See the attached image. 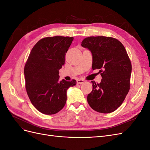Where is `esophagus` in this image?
<instances>
[{
  "label": "esophagus",
  "instance_id": "obj_1",
  "mask_svg": "<svg viewBox=\"0 0 150 150\" xmlns=\"http://www.w3.org/2000/svg\"><path fill=\"white\" fill-rule=\"evenodd\" d=\"M76 82H77V83H78V84H83L84 83L86 82V81L84 80H83V79H77Z\"/></svg>",
  "mask_w": 150,
  "mask_h": 150
}]
</instances>
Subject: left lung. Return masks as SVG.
Masks as SVG:
<instances>
[{"label":"left lung","mask_w":150,"mask_h":150,"mask_svg":"<svg viewBox=\"0 0 150 150\" xmlns=\"http://www.w3.org/2000/svg\"><path fill=\"white\" fill-rule=\"evenodd\" d=\"M81 46L88 49L93 56V69H99L102 81H92L93 90L88 95L93 110L110 113L119 108L130 88L131 63L122 43L115 38L104 36L85 38Z\"/></svg>","instance_id":"8db88e82"}]
</instances>
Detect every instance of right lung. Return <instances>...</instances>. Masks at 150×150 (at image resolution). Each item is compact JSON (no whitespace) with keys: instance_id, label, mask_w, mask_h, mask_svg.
<instances>
[{"instance_id":"add662e5","label":"right lung","mask_w":150,"mask_h":150,"mask_svg":"<svg viewBox=\"0 0 150 150\" xmlns=\"http://www.w3.org/2000/svg\"><path fill=\"white\" fill-rule=\"evenodd\" d=\"M72 37L45 38L32 49L24 67L25 88L33 106L45 115L61 111L67 100V90L76 84V80L59 81V69Z\"/></svg>"}]
</instances>
